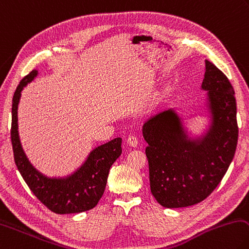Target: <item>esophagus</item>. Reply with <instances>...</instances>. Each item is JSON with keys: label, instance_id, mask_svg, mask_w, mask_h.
<instances>
[{"label": "esophagus", "instance_id": "esophagus-1", "mask_svg": "<svg viewBox=\"0 0 249 249\" xmlns=\"http://www.w3.org/2000/svg\"><path fill=\"white\" fill-rule=\"evenodd\" d=\"M127 143L129 144L130 147H133V148L137 147V144H138V138L135 137V136H129V137L127 138Z\"/></svg>", "mask_w": 249, "mask_h": 249}]
</instances>
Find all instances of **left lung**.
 <instances>
[{
  "label": "left lung",
  "instance_id": "1",
  "mask_svg": "<svg viewBox=\"0 0 249 249\" xmlns=\"http://www.w3.org/2000/svg\"><path fill=\"white\" fill-rule=\"evenodd\" d=\"M201 89L208 91L211 114L205 135L189 137L174 109L157 113L142 125L150 189L165 208L189 207L205 200L227 173L236 150L234 89L227 76L208 60Z\"/></svg>",
  "mask_w": 249,
  "mask_h": 249
}]
</instances>
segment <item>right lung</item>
Returning <instances> with one entry per match:
<instances>
[{
  "label": "right lung",
  "instance_id": "1",
  "mask_svg": "<svg viewBox=\"0 0 249 249\" xmlns=\"http://www.w3.org/2000/svg\"><path fill=\"white\" fill-rule=\"evenodd\" d=\"M37 75L38 71L34 70L25 76L13 97L11 139L15 164L30 191L51 211L58 214H69L92 209L105 193L110 168L121 156L122 138H114L94 148L84 164L66 178H48L40 173L22 150L17 117L22 89Z\"/></svg>",
  "mask_w": 249,
  "mask_h": 249
}]
</instances>
